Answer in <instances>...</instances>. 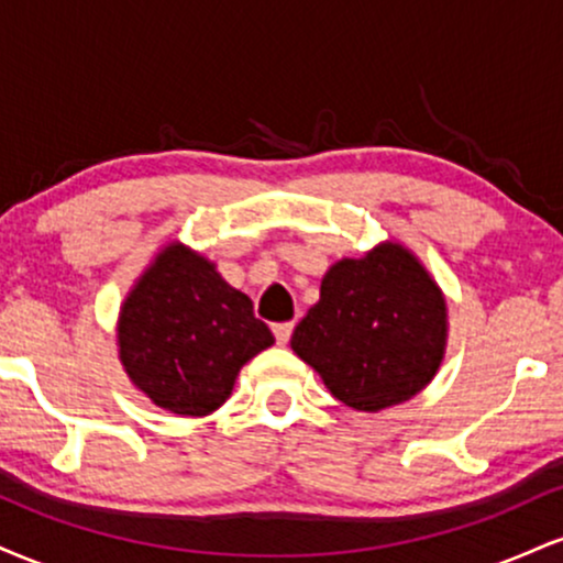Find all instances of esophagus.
<instances>
[{
    "label": "esophagus",
    "mask_w": 563,
    "mask_h": 563,
    "mask_svg": "<svg viewBox=\"0 0 563 563\" xmlns=\"http://www.w3.org/2000/svg\"><path fill=\"white\" fill-rule=\"evenodd\" d=\"M273 333L277 344H288L290 333H294V322H277V325H273Z\"/></svg>",
    "instance_id": "1"
}]
</instances>
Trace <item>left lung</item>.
<instances>
[{
	"mask_svg": "<svg viewBox=\"0 0 563 563\" xmlns=\"http://www.w3.org/2000/svg\"><path fill=\"white\" fill-rule=\"evenodd\" d=\"M448 346V303L434 277L399 243L328 269L320 301L290 349L354 410L378 412L431 384Z\"/></svg>",
	"mask_w": 563,
	"mask_h": 563,
	"instance_id": "1",
	"label": "left lung"
}]
</instances>
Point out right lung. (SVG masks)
I'll return each mask as SVG.
<instances>
[{
	"label": "right lung",
	"instance_id": "1",
	"mask_svg": "<svg viewBox=\"0 0 563 563\" xmlns=\"http://www.w3.org/2000/svg\"><path fill=\"white\" fill-rule=\"evenodd\" d=\"M273 344L249 296L183 243L166 245L121 303V365L153 405L177 416L222 407L241 367Z\"/></svg>",
	"mask_w": 563,
	"mask_h": 563
}]
</instances>
